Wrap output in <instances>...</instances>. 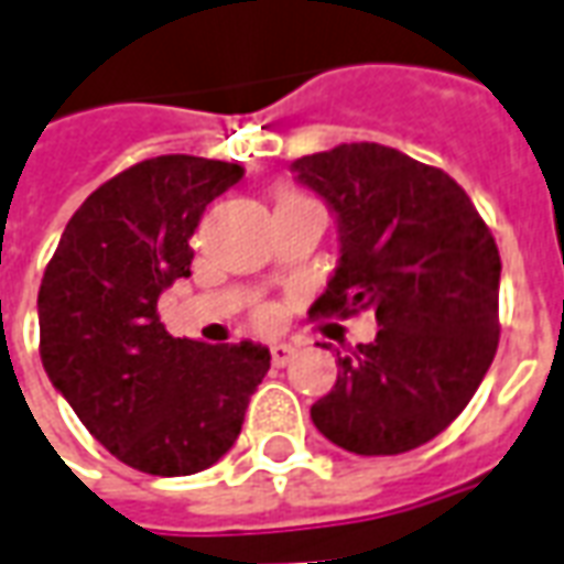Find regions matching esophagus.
<instances>
[{
	"mask_svg": "<svg viewBox=\"0 0 564 564\" xmlns=\"http://www.w3.org/2000/svg\"><path fill=\"white\" fill-rule=\"evenodd\" d=\"M293 356H295L293 344H271V362H274L278 368L290 366V362H293Z\"/></svg>",
	"mask_w": 564,
	"mask_h": 564,
	"instance_id": "esophagus-1",
	"label": "esophagus"
}]
</instances>
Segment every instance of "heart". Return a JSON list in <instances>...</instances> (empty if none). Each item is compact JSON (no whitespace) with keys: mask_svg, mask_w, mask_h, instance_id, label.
<instances>
[{"mask_svg":"<svg viewBox=\"0 0 564 564\" xmlns=\"http://www.w3.org/2000/svg\"><path fill=\"white\" fill-rule=\"evenodd\" d=\"M283 196H295V193H290V189H286V193H281V198H283Z\"/></svg>","mask_w":564,"mask_h":564,"instance_id":"1","label":"heart"}]
</instances>
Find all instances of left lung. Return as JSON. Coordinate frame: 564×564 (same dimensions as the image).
<instances>
[{
  "instance_id": "left-lung-1",
  "label": "left lung",
  "mask_w": 564,
  "mask_h": 564,
  "mask_svg": "<svg viewBox=\"0 0 564 564\" xmlns=\"http://www.w3.org/2000/svg\"><path fill=\"white\" fill-rule=\"evenodd\" d=\"M338 220L341 259L314 317L371 311L378 338L338 359L311 408L332 444L395 456L441 435L471 402L498 347L496 238L447 172L356 141L290 165Z\"/></svg>"
}]
</instances>
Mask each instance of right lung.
<instances>
[{
	"instance_id": "add662e5",
	"label": "right lung",
	"mask_w": 564,
	"mask_h": 564,
	"mask_svg": "<svg viewBox=\"0 0 564 564\" xmlns=\"http://www.w3.org/2000/svg\"><path fill=\"white\" fill-rule=\"evenodd\" d=\"M245 177L238 162L169 153L111 177L75 210L39 290L47 378L129 468L184 477L229 453L271 366L253 341L172 338L160 295L189 278L202 210Z\"/></svg>"
}]
</instances>
